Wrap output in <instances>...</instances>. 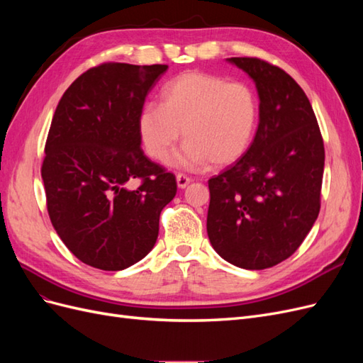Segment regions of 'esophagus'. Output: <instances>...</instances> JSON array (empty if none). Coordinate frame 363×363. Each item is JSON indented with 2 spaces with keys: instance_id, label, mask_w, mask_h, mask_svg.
<instances>
[{
  "instance_id": "34e87169",
  "label": "esophagus",
  "mask_w": 363,
  "mask_h": 363,
  "mask_svg": "<svg viewBox=\"0 0 363 363\" xmlns=\"http://www.w3.org/2000/svg\"><path fill=\"white\" fill-rule=\"evenodd\" d=\"M189 183H191V177H188V175L184 174H177V186L180 189H184Z\"/></svg>"
}]
</instances>
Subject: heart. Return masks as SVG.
Returning a JSON list of instances; mask_svg holds the SVG:
<instances>
[{"instance_id":"b5f03b06","label":"heart","mask_w":363,"mask_h":363,"mask_svg":"<svg viewBox=\"0 0 363 363\" xmlns=\"http://www.w3.org/2000/svg\"><path fill=\"white\" fill-rule=\"evenodd\" d=\"M160 104L148 103L138 128L148 156L163 160L182 136L186 144L169 159L180 168H200L212 162L224 167L250 148L259 119L252 87L225 77L188 71L163 86Z\"/></svg>"}]
</instances>
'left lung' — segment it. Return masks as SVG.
I'll return each mask as SVG.
<instances>
[{"label": "left lung", "instance_id": "1", "mask_svg": "<svg viewBox=\"0 0 363 363\" xmlns=\"http://www.w3.org/2000/svg\"><path fill=\"white\" fill-rule=\"evenodd\" d=\"M255 82L259 125L233 167L208 180L207 235L213 250L244 269L286 260L321 206L324 142L309 98L289 74L256 57H230Z\"/></svg>", "mask_w": 363, "mask_h": 363}]
</instances>
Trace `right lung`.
Segmentation results:
<instances>
[{
  "label": "right lung",
  "instance_id": "right-lung-1",
  "mask_svg": "<svg viewBox=\"0 0 363 363\" xmlns=\"http://www.w3.org/2000/svg\"><path fill=\"white\" fill-rule=\"evenodd\" d=\"M167 69L103 63L82 74L54 112L42 163L48 215L86 265L125 269L156 244L160 212L177 182L144 155L138 119ZM135 178L141 182L131 190Z\"/></svg>",
  "mask_w": 363,
  "mask_h": 363
}]
</instances>
